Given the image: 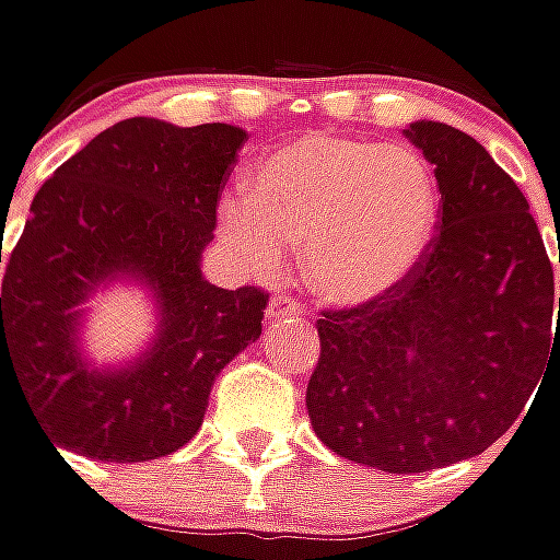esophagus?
<instances>
[{
	"mask_svg": "<svg viewBox=\"0 0 560 560\" xmlns=\"http://www.w3.org/2000/svg\"><path fill=\"white\" fill-rule=\"evenodd\" d=\"M269 316L272 319H279V316H304V304L298 301V298H291V294H276L272 301H269Z\"/></svg>",
	"mask_w": 560,
	"mask_h": 560,
	"instance_id": "esophagus-1",
	"label": "esophagus"
}]
</instances>
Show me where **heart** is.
Wrapping results in <instances>:
<instances>
[{"instance_id":"heart-1","label":"heart","mask_w":560,"mask_h":560,"mask_svg":"<svg viewBox=\"0 0 560 560\" xmlns=\"http://www.w3.org/2000/svg\"><path fill=\"white\" fill-rule=\"evenodd\" d=\"M438 183L409 149L313 132L253 164L221 234L256 272L304 244V276L332 304H368L415 272L438 234Z\"/></svg>"}]
</instances>
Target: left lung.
<instances>
[{
  "label": "left lung",
  "mask_w": 560,
  "mask_h": 560,
  "mask_svg": "<svg viewBox=\"0 0 560 560\" xmlns=\"http://www.w3.org/2000/svg\"><path fill=\"white\" fill-rule=\"evenodd\" d=\"M406 136L434 164L438 234L393 291L323 311L307 383L316 438L396 476L485 453L560 361L555 272L520 186L446 122Z\"/></svg>",
  "instance_id": "8db88e82"
}]
</instances>
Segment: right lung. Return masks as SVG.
<instances>
[{"instance_id": "add662e5", "label": "right lung", "mask_w": 560, "mask_h": 560, "mask_svg": "<svg viewBox=\"0 0 560 560\" xmlns=\"http://www.w3.org/2000/svg\"><path fill=\"white\" fill-rule=\"evenodd\" d=\"M247 132L122 119L56 167L5 262L0 371L12 368L52 450L104 463L167 456L199 431L221 368L262 332L269 294L202 279L218 199ZM2 262V247H0ZM145 280L162 329L139 362L88 369L78 304L104 280Z\"/></svg>"}]
</instances>
